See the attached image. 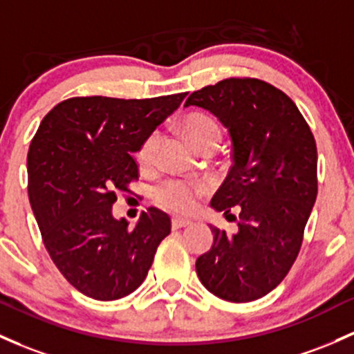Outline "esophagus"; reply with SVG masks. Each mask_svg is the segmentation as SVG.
<instances>
[{
  "label": "esophagus",
  "instance_id": "esophagus-1",
  "mask_svg": "<svg viewBox=\"0 0 354 354\" xmlns=\"http://www.w3.org/2000/svg\"><path fill=\"white\" fill-rule=\"evenodd\" d=\"M192 225V221L189 220H185V218H173L171 220V227L176 230V228H185V227H189Z\"/></svg>",
  "mask_w": 354,
  "mask_h": 354
}]
</instances>
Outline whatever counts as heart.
Returning a JSON list of instances; mask_svg holds the SVG:
<instances>
[{"mask_svg":"<svg viewBox=\"0 0 354 354\" xmlns=\"http://www.w3.org/2000/svg\"><path fill=\"white\" fill-rule=\"evenodd\" d=\"M180 133L193 149L200 153L205 147H216L221 139L220 126L215 119L207 114H188L181 120ZM159 145H161V136L159 133H151L139 146L136 159H138L139 168L149 171L156 166ZM203 189L200 186H189L181 181H168L161 185L154 193L156 203L159 207L169 209L174 213H188L195 208L196 196L201 195Z\"/></svg>","mask_w":354,"mask_h":354,"instance_id":"heart-1","label":"heart"}]
</instances>
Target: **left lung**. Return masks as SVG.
I'll return each instance as SVG.
<instances>
[{
  "label": "left lung",
  "instance_id": "1",
  "mask_svg": "<svg viewBox=\"0 0 354 354\" xmlns=\"http://www.w3.org/2000/svg\"><path fill=\"white\" fill-rule=\"evenodd\" d=\"M228 129L232 165L212 208L239 207V230L212 227L213 245L196 274L216 297L250 302L284 281L317 196V149L299 109L259 79H225L186 99Z\"/></svg>",
  "mask_w": 354,
  "mask_h": 354
}]
</instances>
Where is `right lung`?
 <instances>
[{
	"instance_id": "1",
	"label": "right lung",
	"mask_w": 354,
	"mask_h": 354,
	"mask_svg": "<svg viewBox=\"0 0 354 354\" xmlns=\"http://www.w3.org/2000/svg\"><path fill=\"white\" fill-rule=\"evenodd\" d=\"M185 97H72L41 120L26 159L30 205L53 263L85 296L134 292L169 235L161 209L147 208L129 230L112 205L139 178L133 154Z\"/></svg>"
}]
</instances>
